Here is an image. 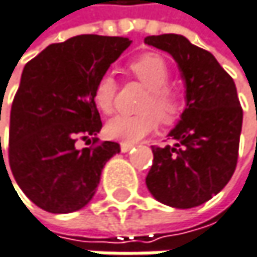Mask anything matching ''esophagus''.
I'll list each match as a JSON object with an SVG mask.
<instances>
[{"mask_svg": "<svg viewBox=\"0 0 257 257\" xmlns=\"http://www.w3.org/2000/svg\"><path fill=\"white\" fill-rule=\"evenodd\" d=\"M132 147H134V144H128V143H122V144H120V150L123 153L129 152Z\"/></svg>", "mask_w": 257, "mask_h": 257, "instance_id": "1", "label": "esophagus"}]
</instances>
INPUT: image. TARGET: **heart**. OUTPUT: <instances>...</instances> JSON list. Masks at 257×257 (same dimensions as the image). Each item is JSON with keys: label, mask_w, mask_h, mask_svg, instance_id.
I'll list each match as a JSON object with an SVG mask.
<instances>
[{"label": "heart", "mask_w": 257, "mask_h": 257, "mask_svg": "<svg viewBox=\"0 0 257 257\" xmlns=\"http://www.w3.org/2000/svg\"><path fill=\"white\" fill-rule=\"evenodd\" d=\"M129 70L146 88H149V95L141 105V111L144 113L114 116L107 122L105 132L113 140L132 144L154 132L159 125V119L163 123L175 122L182 104L179 97L168 88L171 82V69L162 56L146 53L131 61ZM116 92L117 81L114 75L105 72L94 85V103L103 113L110 114L114 110Z\"/></svg>", "instance_id": "1"}]
</instances>
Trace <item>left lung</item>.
<instances>
[{"label": "left lung", "instance_id": "1", "mask_svg": "<svg viewBox=\"0 0 257 257\" xmlns=\"http://www.w3.org/2000/svg\"><path fill=\"white\" fill-rule=\"evenodd\" d=\"M169 53L185 82V110L169 132L174 146L154 147L146 184L157 201L196 207L228 184L238 159L243 108L232 78L209 51L175 34L147 36Z\"/></svg>", "mask_w": 257, "mask_h": 257}]
</instances>
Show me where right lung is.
<instances>
[{
    "instance_id": "obj_1",
    "label": "right lung",
    "mask_w": 257,
    "mask_h": 257,
    "mask_svg": "<svg viewBox=\"0 0 257 257\" xmlns=\"http://www.w3.org/2000/svg\"><path fill=\"white\" fill-rule=\"evenodd\" d=\"M131 42L122 36H73L26 63L10 113L9 162L17 185L38 207L70 213L86 206L105 162L120 152L111 141L89 149L76 143L98 141L103 123L94 85Z\"/></svg>"
}]
</instances>
